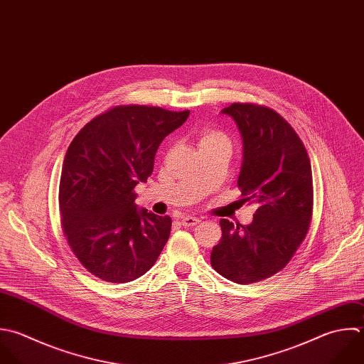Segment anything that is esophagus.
<instances>
[{
	"label": "esophagus",
	"mask_w": 364,
	"mask_h": 364,
	"mask_svg": "<svg viewBox=\"0 0 364 364\" xmlns=\"http://www.w3.org/2000/svg\"><path fill=\"white\" fill-rule=\"evenodd\" d=\"M198 223H200V218H197V217L186 215V217L181 218V224H183L184 227H194V225H197Z\"/></svg>",
	"instance_id": "1"
}]
</instances>
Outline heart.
<instances>
[{
    "instance_id": "obj_1",
    "label": "heart",
    "mask_w": 364,
    "mask_h": 364,
    "mask_svg": "<svg viewBox=\"0 0 364 364\" xmlns=\"http://www.w3.org/2000/svg\"><path fill=\"white\" fill-rule=\"evenodd\" d=\"M217 143H228L227 136L224 133H221L215 129H210V127L201 129L197 133V144L200 149H204L207 146L217 144Z\"/></svg>"
}]
</instances>
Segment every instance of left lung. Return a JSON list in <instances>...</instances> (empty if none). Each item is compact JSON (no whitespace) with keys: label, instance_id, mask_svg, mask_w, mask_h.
Returning a JSON list of instances; mask_svg holds the SVG:
<instances>
[{"label":"left lung","instance_id":"left-lung-1","mask_svg":"<svg viewBox=\"0 0 364 364\" xmlns=\"http://www.w3.org/2000/svg\"><path fill=\"white\" fill-rule=\"evenodd\" d=\"M223 113L242 134L238 188L257 210L247 227L220 221L223 237L211 265L235 284H255L282 271L306 238L314 214L312 167L302 140L274 109L232 103Z\"/></svg>","mask_w":364,"mask_h":364}]
</instances>
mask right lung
<instances>
[{
	"label": "right lung",
	"instance_id": "add662e5",
	"mask_svg": "<svg viewBox=\"0 0 364 364\" xmlns=\"http://www.w3.org/2000/svg\"><path fill=\"white\" fill-rule=\"evenodd\" d=\"M188 114L119 105L93 117L70 141L59 181L60 227L77 261L96 278L124 284L156 264L171 218L139 211L134 187L151 176L160 143Z\"/></svg>",
	"mask_w": 364,
	"mask_h": 364
}]
</instances>
